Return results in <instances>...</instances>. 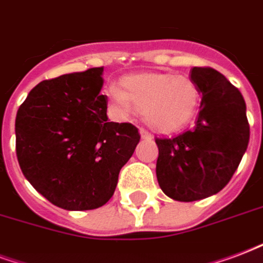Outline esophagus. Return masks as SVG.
Masks as SVG:
<instances>
[{"label": "esophagus", "mask_w": 263, "mask_h": 263, "mask_svg": "<svg viewBox=\"0 0 263 263\" xmlns=\"http://www.w3.org/2000/svg\"><path fill=\"white\" fill-rule=\"evenodd\" d=\"M140 136H141V139H151V134L145 129H140Z\"/></svg>", "instance_id": "esophagus-1"}]
</instances>
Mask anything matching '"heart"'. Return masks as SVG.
<instances>
[{
	"mask_svg": "<svg viewBox=\"0 0 263 263\" xmlns=\"http://www.w3.org/2000/svg\"><path fill=\"white\" fill-rule=\"evenodd\" d=\"M110 98L116 109L141 112L144 122L157 132L169 133L194 119L201 104L198 86L187 76L172 73H137L120 80Z\"/></svg>",
	"mask_w": 263,
	"mask_h": 263,
	"instance_id": "b5f03b06",
	"label": "heart"
}]
</instances>
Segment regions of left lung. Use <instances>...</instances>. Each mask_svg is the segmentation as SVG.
<instances>
[{
  "label": "left lung",
  "instance_id": "obj_1",
  "mask_svg": "<svg viewBox=\"0 0 263 263\" xmlns=\"http://www.w3.org/2000/svg\"><path fill=\"white\" fill-rule=\"evenodd\" d=\"M201 109L191 129L175 137H157V179L176 201L206 198L228 184L250 141L246 101L238 88L212 68H193Z\"/></svg>",
  "mask_w": 263,
  "mask_h": 263
}]
</instances>
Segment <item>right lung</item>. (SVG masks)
Instances as JSON below:
<instances>
[{"label": "right lung", "instance_id": "right-lung-1", "mask_svg": "<svg viewBox=\"0 0 263 263\" xmlns=\"http://www.w3.org/2000/svg\"><path fill=\"white\" fill-rule=\"evenodd\" d=\"M102 72L91 68L44 80L17 109L22 173L51 204L66 211L106 204L140 141L136 126L108 120V98L100 94Z\"/></svg>", "mask_w": 263, "mask_h": 263}]
</instances>
